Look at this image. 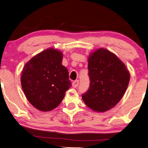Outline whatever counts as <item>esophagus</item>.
Segmentation results:
<instances>
[{"instance_id": "1", "label": "esophagus", "mask_w": 148, "mask_h": 148, "mask_svg": "<svg viewBox=\"0 0 148 148\" xmlns=\"http://www.w3.org/2000/svg\"><path fill=\"white\" fill-rule=\"evenodd\" d=\"M79 80H75L72 83V86L73 87V88H77V87L79 86Z\"/></svg>"}]
</instances>
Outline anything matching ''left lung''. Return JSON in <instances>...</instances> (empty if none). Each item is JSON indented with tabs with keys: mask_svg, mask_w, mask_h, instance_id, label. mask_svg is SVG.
<instances>
[{
	"mask_svg": "<svg viewBox=\"0 0 148 148\" xmlns=\"http://www.w3.org/2000/svg\"><path fill=\"white\" fill-rule=\"evenodd\" d=\"M88 68L90 84L82 95L83 100L95 112H106L125 94L130 80L129 71L118 56L104 48L90 54Z\"/></svg>",
	"mask_w": 148,
	"mask_h": 148,
	"instance_id": "1",
	"label": "left lung"
}]
</instances>
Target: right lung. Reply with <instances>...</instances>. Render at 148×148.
Listing matches in <instances>:
<instances>
[{
    "instance_id": "add662e5",
    "label": "right lung",
    "mask_w": 148,
    "mask_h": 148,
    "mask_svg": "<svg viewBox=\"0 0 148 148\" xmlns=\"http://www.w3.org/2000/svg\"><path fill=\"white\" fill-rule=\"evenodd\" d=\"M62 60V52L50 48L36 54L23 66L22 89L27 100L38 110L48 112L56 108L71 86Z\"/></svg>"
}]
</instances>
